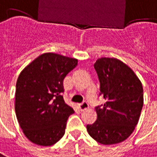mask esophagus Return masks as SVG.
<instances>
[{
    "label": "esophagus",
    "instance_id": "34e87169",
    "mask_svg": "<svg viewBox=\"0 0 157 157\" xmlns=\"http://www.w3.org/2000/svg\"><path fill=\"white\" fill-rule=\"evenodd\" d=\"M78 109H79L81 111L87 109L89 108V104H88V102L85 101H84L83 102H81V103H78Z\"/></svg>",
    "mask_w": 157,
    "mask_h": 157
}]
</instances>
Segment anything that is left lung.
<instances>
[{
    "instance_id": "obj_1",
    "label": "left lung",
    "mask_w": 157,
    "mask_h": 157,
    "mask_svg": "<svg viewBox=\"0 0 157 157\" xmlns=\"http://www.w3.org/2000/svg\"><path fill=\"white\" fill-rule=\"evenodd\" d=\"M106 100L96 107L97 119L87 125L88 133L102 144L123 142L135 129L144 105L141 81L121 60L102 57L94 64Z\"/></svg>"
}]
</instances>
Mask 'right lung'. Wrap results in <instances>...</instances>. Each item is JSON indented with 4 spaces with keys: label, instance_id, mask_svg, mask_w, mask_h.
<instances>
[{
    "label": "right lung",
    "instance_id": "add662e5",
    "mask_svg": "<svg viewBox=\"0 0 157 157\" xmlns=\"http://www.w3.org/2000/svg\"><path fill=\"white\" fill-rule=\"evenodd\" d=\"M77 65V59L45 53L20 72L15 112L24 134L33 144L50 146L65 134L67 121L74 111L61 96L63 80Z\"/></svg>",
    "mask_w": 157,
    "mask_h": 157
}]
</instances>
